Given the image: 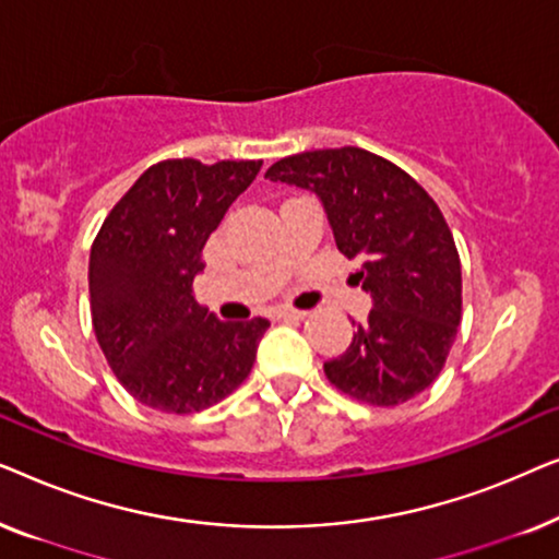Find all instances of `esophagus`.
<instances>
[{"label": "esophagus", "instance_id": "34e87169", "mask_svg": "<svg viewBox=\"0 0 559 559\" xmlns=\"http://www.w3.org/2000/svg\"><path fill=\"white\" fill-rule=\"evenodd\" d=\"M305 316H308V312H302V310H289V308L277 310L280 320H305Z\"/></svg>", "mask_w": 559, "mask_h": 559}]
</instances>
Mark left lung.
I'll return each instance as SVG.
<instances>
[{"label": "left lung", "mask_w": 559, "mask_h": 559, "mask_svg": "<svg viewBox=\"0 0 559 559\" xmlns=\"http://www.w3.org/2000/svg\"><path fill=\"white\" fill-rule=\"evenodd\" d=\"M264 178L320 195L335 247L361 262L354 277L373 297L346 354L323 364L328 381L373 407L423 394L463 316L461 257L438 203L402 167L361 147L285 157Z\"/></svg>", "instance_id": "1"}]
</instances>
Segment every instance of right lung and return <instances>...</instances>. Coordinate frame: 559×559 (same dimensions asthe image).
Instances as JSON below:
<instances>
[{"label": "right lung", "mask_w": 559, "mask_h": 559, "mask_svg": "<svg viewBox=\"0 0 559 559\" xmlns=\"http://www.w3.org/2000/svg\"><path fill=\"white\" fill-rule=\"evenodd\" d=\"M254 159H163L109 211L91 243V323L119 384L144 407L193 415L243 384L270 320L224 323L195 300L203 249Z\"/></svg>", "instance_id": "add662e5"}]
</instances>
